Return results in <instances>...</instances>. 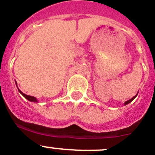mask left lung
<instances>
[{
    "mask_svg": "<svg viewBox=\"0 0 155 155\" xmlns=\"http://www.w3.org/2000/svg\"><path fill=\"white\" fill-rule=\"evenodd\" d=\"M137 94H138V93H137V94H136V95H135V96H134V97H133V98H131V99H130V100L127 101H126V102H125V103H124V105H127V104H130V102H132V101H133V100H134V99H135V98H136V96H137Z\"/></svg>",
    "mask_w": 155,
    "mask_h": 155,
    "instance_id": "8db88e82",
    "label": "left lung"
}]
</instances>
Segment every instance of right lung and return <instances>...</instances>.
I'll return each instance as SVG.
<instances>
[{
	"instance_id": "add662e5",
	"label": "right lung",
	"mask_w": 155,
	"mask_h": 155,
	"mask_svg": "<svg viewBox=\"0 0 155 155\" xmlns=\"http://www.w3.org/2000/svg\"><path fill=\"white\" fill-rule=\"evenodd\" d=\"M16 86H17V84H16ZM18 90H19V93H20V94H22V96H24V97H25V98H26L28 101H31V102H38V100H37V98H36V97H33V96L27 95V94H24V93L22 92V91H21L19 89V88H18Z\"/></svg>"
}]
</instances>
